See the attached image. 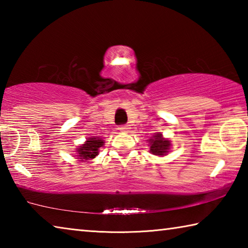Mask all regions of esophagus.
<instances>
[{
  "mask_svg": "<svg viewBox=\"0 0 248 248\" xmlns=\"http://www.w3.org/2000/svg\"><path fill=\"white\" fill-rule=\"evenodd\" d=\"M118 129H119V131H121V132H128L130 127H129V125H120Z\"/></svg>",
  "mask_w": 248,
  "mask_h": 248,
  "instance_id": "esophagus-1",
  "label": "esophagus"
}]
</instances>
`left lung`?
<instances>
[{
    "instance_id": "obj_1",
    "label": "left lung",
    "mask_w": 248,
    "mask_h": 248,
    "mask_svg": "<svg viewBox=\"0 0 248 248\" xmlns=\"http://www.w3.org/2000/svg\"><path fill=\"white\" fill-rule=\"evenodd\" d=\"M150 144V153L156 156H165L171 148V142L163 137L162 133H154L153 137L148 140Z\"/></svg>"
}]
</instances>
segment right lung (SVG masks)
<instances>
[{"mask_svg":"<svg viewBox=\"0 0 248 248\" xmlns=\"http://www.w3.org/2000/svg\"><path fill=\"white\" fill-rule=\"evenodd\" d=\"M104 143V140L99 139L98 137L87 138L86 141L77 149V156L78 161L85 162L95 158L96 155H98L99 153V148H102Z\"/></svg>","mask_w":248,"mask_h":248,"instance_id":"1","label":"right lung"}]
</instances>
